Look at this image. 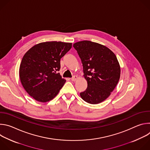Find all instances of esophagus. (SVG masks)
Masks as SVG:
<instances>
[{"mask_svg":"<svg viewBox=\"0 0 150 150\" xmlns=\"http://www.w3.org/2000/svg\"><path fill=\"white\" fill-rule=\"evenodd\" d=\"M77 79H78V76H76V75L73 76L71 78V80H72V81H75Z\"/></svg>","mask_w":150,"mask_h":150,"instance_id":"1","label":"esophagus"}]
</instances>
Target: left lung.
<instances>
[{
	"label": "left lung",
	"mask_w": 150,
	"mask_h": 150,
	"mask_svg": "<svg viewBox=\"0 0 150 150\" xmlns=\"http://www.w3.org/2000/svg\"><path fill=\"white\" fill-rule=\"evenodd\" d=\"M73 46L81 60L88 83L80 96L90 104H98L110 95L119 80L120 68L117 57L109 48L91 41H79Z\"/></svg>",
	"instance_id": "left-lung-1"
}]
</instances>
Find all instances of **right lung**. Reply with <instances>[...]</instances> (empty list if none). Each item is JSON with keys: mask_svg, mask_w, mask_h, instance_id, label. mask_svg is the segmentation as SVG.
Segmentation results:
<instances>
[{"mask_svg": "<svg viewBox=\"0 0 150 150\" xmlns=\"http://www.w3.org/2000/svg\"><path fill=\"white\" fill-rule=\"evenodd\" d=\"M71 47V42H44L34 46L24 54L19 67L20 80L35 100L45 103L59 93L66 82L58 73L60 59Z\"/></svg>", "mask_w": 150, "mask_h": 150, "instance_id": "1", "label": "right lung"}]
</instances>
